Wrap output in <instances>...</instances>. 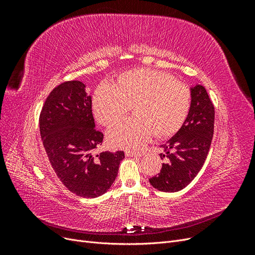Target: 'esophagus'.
<instances>
[{"instance_id":"obj_1","label":"esophagus","mask_w":255,"mask_h":255,"mask_svg":"<svg viewBox=\"0 0 255 255\" xmlns=\"http://www.w3.org/2000/svg\"><path fill=\"white\" fill-rule=\"evenodd\" d=\"M126 155H127V156H130V157H134V156H141V153H140V152H135V151H129V150H127V151H126Z\"/></svg>"}]
</instances>
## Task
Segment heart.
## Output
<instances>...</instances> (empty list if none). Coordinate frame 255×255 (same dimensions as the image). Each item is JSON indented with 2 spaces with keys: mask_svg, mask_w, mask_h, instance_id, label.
<instances>
[{
  "mask_svg": "<svg viewBox=\"0 0 255 255\" xmlns=\"http://www.w3.org/2000/svg\"><path fill=\"white\" fill-rule=\"evenodd\" d=\"M130 106L135 118L120 122L107 138L117 148L137 150L154 132L164 138L181 128L189 112L190 91L167 72L137 69L121 74L115 85H100L92 99L96 117L105 127L125 118Z\"/></svg>",
  "mask_w": 255,
  "mask_h": 255,
  "instance_id": "heart-1",
  "label": "heart"
}]
</instances>
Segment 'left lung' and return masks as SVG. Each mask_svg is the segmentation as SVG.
Listing matches in <instances>:
<instances>
[{"label":"left lung","instance_id":"obj_1","mask_svg":"<svg viewBox=\"0 0 255 255\" xmlns=\"http://www.w3.org/2000/svg\"><path fill=\"white\" fill-rule=\"evenodd\" d=\"M191 102L187 118L177 133L161 144L167 157L158 175L149 179L152 186L164 192L182 190L201 170L214 135L215 109L201 85L190 88Z\"/></svg>","mask_w":255,"mask_h":255}]
</instances>
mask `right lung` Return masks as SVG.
<instances>
[{
  "label": "right lung",
  "instance_id": "obj_1",
  "mask_svg": "<svg viewBox=\"0 0 255 255\" xmlns=\"http://www.w3.org/2000/svg\"><path fill=\"white\" fill-rule=\"evenodd\" d=\"M39 128L52 168L69 190L97 198L111 188L125 152L94 154L103 134L95 128L86 85L69 81L54 88L42 106Z\"/></svg>",
  "mask_w": 255,
  "mask_h": 255
}]
</instances>
